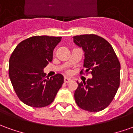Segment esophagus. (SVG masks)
I'll use <instances>...</instances> for the list:
<instances>
[{
	"mask_svg": "<svg viewBox=\"0 0 133 133\" xmlns=\"http://www.w3.org/2000/svg\"><path fill=\"white\" fill-rule=\"evenodd\" d=\"M71 80H72V79L70 78H69V77H64V81L65 83H68V82H70Z\"/></svg>",
	"mask_w": 133,
	"mask_h": 133,
	"instance_id": "34e87169",
	"label": "esophagus"
}]
</instances>
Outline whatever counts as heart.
<instances>
[{
  "instance_id": "obj_1",
  "label": "heart",
  "mask_w": 133,
  "mask_h": 133,
  "mask_svg": "<svg viewBox=\"0 0 133 133\" xmlns=\"http://www.w3.org/2000/svg\"><path fill=\"white\" fill-rule=\"evenodd\" d=\"M67 73H69V72H67Z\"/></svg>"
}]
</instances>
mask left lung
<instances>
[{
	"label": "left lung",
	"mask_w": 133,
	"mask_h": 133,
	"mask_svg": "<svg viewBox=\"0 0 133 133\" xmlns=\"http://www.w3.org/2000/svg\"><path fill=\"white\" fill-rule=\"evenodd\" d=\"M74 43L85 53L83 66L92 78L77 82L75 99L77 106L90 112L106 109L114 99L119 87L120 64L112 46L96 35L73 37ZM82 72V71H81Z\"/></svg>",
	"instance_id": "left-lung-1"
}]
</instances>
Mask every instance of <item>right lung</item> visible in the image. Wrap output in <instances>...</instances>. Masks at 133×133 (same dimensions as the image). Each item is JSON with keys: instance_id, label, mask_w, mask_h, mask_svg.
Returning a JSON list of instances; mask_svg holds the SVG:
<instances>
[{"instance_id": "add662e5", "label": "right lung", "mask_w": 133, "mask_h": 133, "mask_svg": "<svg viewBox=\"0 0 133 133\" xmlns=\"http://www.w3.org/2000/svg\"><path fill=\"white\" fill-rule=\"evenodd\" d=\"M61 37L34 36L17 45L9 59V77L23 103L41 108L51 104L64 83L61 74L45 79L44 68L53 60Z\"/></svg>"}]
</instances>
